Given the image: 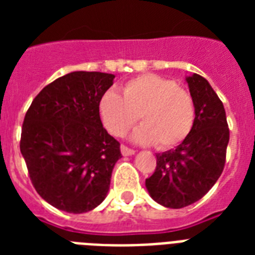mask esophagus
Returning a JSON list of instances; mask_svg holds the SVG:
<instances>
[{"label":"esophagus","instance_id":"esophagus-1","mask_svg":"<svg viewBox=\"0 0 255 255\" xmlns=\"http://www.w3.org/2000/svg\"><path fill=\"white\" fill-rule=\"evenodd\" d=\"M120 151H122V153H123V156H132V155H135V151H133V149H131V148L126 147V145H122V147H120Z\"/></svg>","mask_w":255,"mask_h":255}]
</instances>
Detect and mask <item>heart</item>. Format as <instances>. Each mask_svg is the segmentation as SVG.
Instances as JSON below:
<instances>
[{"label": "heart", "instance_id": "b5f03b06", "mask_svg": "<svg viewBox=\"0 0 255 255\" xmlns=\"http://www.w3.org/2000/svg\"><path fill=\"white\" fill-rule=\"evenodd\" d=\"M98 112L111 135L124 136L137 122L133 140L168 149L186 139L193 128L196 106L189 91L172 79L143 74L126 82L122 95L107 90L100 96Z\"/></svg>", "mask_w": 255, "mask_h": 255}]
</instances>
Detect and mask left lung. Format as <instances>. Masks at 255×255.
Returning <instances> with one entry per match:
<instances>
[{
	"instance_id": "left-lung-1",
	"label": "left lung",
	"mask_w": 255,
	"mask_h": 255,
	"mask_svg": "<svg viewBox=\"0 0 255 255\" xmlns=\"http://www.w3.org/2000/svg\"><path fill=\"white\" fill-rule=\"evenodd\" d=\"M196 106L192 131L180 145L156 155V169L145 180L149 196L165 208L180 209L198 201L216 184L225 167L229 128L224 104L209 82L186 77Z\"/></svg>"
}]
</instances>
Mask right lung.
<instances>
[{
    "instance_id": "add662e5",
    "label": "right lung",
    "mask_w": 255,
    "mask_h": 255,
    "mask_svg": "<svg viewBox=\"0 0 255 255\" xmlns=\"http://www.w3.org/2000/svg\"><path fill=\"white\" fill-rule=\"evenodd\" d=\"M115 75L74 71L46 86L26 112L21 153L34 188L67 213L95 209L110 189L120 144L98 112L100 96Z\"/></svg>"
}]
</instances>
